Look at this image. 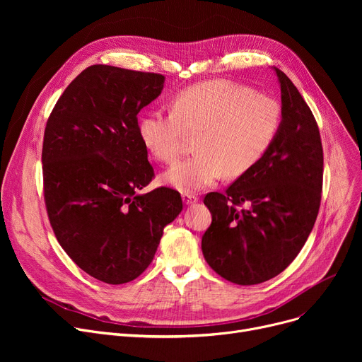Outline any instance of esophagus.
<instances>
[{
    "mask_svg": "<svg viewBox=\"0 0 362 362\" xmlns=\"http://www.w3.org/2000/svg\"><path fill=\"white\" fill-rule=\"evenodd\" d=\"M182 199H183V202H185L186 205H194V204L198 202V197H195V195H192V194H183V195H182Z\"/></svg>",
    "mask_w": 362,
    "mask_h": 362,
    "instance_id": "1",
    "label": "esophagus"
}]
</instances>
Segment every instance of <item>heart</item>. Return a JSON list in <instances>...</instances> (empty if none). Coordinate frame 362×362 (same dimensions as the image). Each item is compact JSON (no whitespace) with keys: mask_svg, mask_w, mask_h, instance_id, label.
Returning <instances> with one entry per match:
<instances>
[{"mask_svg":"<svg viewBox=\"0 0 362 362\" xmlns=\"http://www.w3.org/2000/svg\"><path fill=\"white\" fill-rule=\"evenodd\" d=\"M280 104L264 93L211 81L183 89L171 112L152 110L139 119L142 144L157 160L180 154L186 133L197 135V154L171 165L161 180L183 194L214 185L223 175L240 176L269 151L280 127Z\"/></svg>","mask_w":362,"mask_h":362,"instance_id":"obj_1","label":"heart"}]
</instances>
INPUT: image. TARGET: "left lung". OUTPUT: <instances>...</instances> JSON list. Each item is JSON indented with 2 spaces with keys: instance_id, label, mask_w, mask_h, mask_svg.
Segmentation results:
<instances>
[{
  "instance_id": "8db88e82",
  "label": "left lung",
  "mask_w": 362,
  "mask_h": 362,
  "mask_svg": "<svg viewBox=\"0 0 362 362\" xmlns=\"http://www.w3.org/2000/svg\"><path fill=\"white\" fill-rule=\"evenodd\" d=\"M272 69L281 92L276 139L224 195L211 192L204 199L213 216L202 236L204 258L217 274L242 286L267 281L288 267L305 245L321 201L317 122L292 81Z\"/></svg>"
}]
</instances>
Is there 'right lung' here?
<instances>
[{"label": "right lung", "instance_id": "obj_1", "mask_svg": "<svg viewBox=\"0 0 362 362\" xmlns=\"http://www.w3.org/2000/svg\"><path fill=\"white\" fill-rule=\"evenodd\" d=\"M163 74L95 64L63 92L47 122L42 171L49 223L66 254L108 284L139 277L164 227L182 211L180 194H138L154 170L138 114L164 88Z\"/></svg>", "mask_w": 362, "mask_h": 362}]
</instances>
